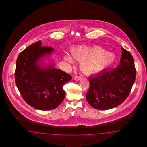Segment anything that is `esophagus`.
Returning <instances> with one entry per match:
<instances>
[{
	"label": "esophagus",
	"mask_w": 147,
	"mask_h": 147,
	"mask_svg": "<svg viewBox=\"0 0 147 147\" xmlns=\"http://www.w3.org/2000/svg\"><path fill=\"white\" fill-rule=\"evenodd\" d=\"M82 78H83V77H82V76H75V77H74V80H75L78 81V80H80Z\"/></svg>",
	"instance_id": "obj_1"
}]
</instances>
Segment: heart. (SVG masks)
I'll return each instance as SVG.
<instances>
[{"label": "heart", "mask_w": 147, "mask_h": 147, "mask_svg": "<svg viewBox=\"0 0 147 147\" xmlns=\"http://www.w3.org/2000/svg\"><path fill=\"white\" fill-rule=\"evenodd\" d=\"M70 53L74 58L81 61V68L87 73H96L104 70L115 60L113 54L98 46H78L71 49ZM64 58L70 63L73 62L72 58L68 54L64 56Z\"/></svg>", "instance_id": "1"}]
</instances>
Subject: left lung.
Returning <instances> with one entry per match:
<instances>
[{
  "mask_svg": "<svg viewBox=\"0 0 147 147\" xmlns=\"http://www.w3.org/2000/svg\"><path fill=\"white\" fill-rule=\"evenodd\" d=\"M120 64L115 69L104 70L89 78L88 102L98 110H108L121 104L129 95L136 79V70L132 55L121 47Z\"/></svg>",
  "mask_w": 147,
  "mask_h": 147,
  "instance_id": "8db88e82",
  "label": "left lung"
}]
</instances>
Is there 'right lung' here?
<instances>
[{
	"instance_id": "1",
	"label": "right lung",
	"mask_w": 147,
	"mask_h": 147,
	"mask_svg": "<svg viewBox=\"0 0 147 147\" xmlns=\"http://www.w3.org/2000/svg\"><path fill=\"white\" fill-rule=\"evenodd\" d=\"M53 48L41 46V41L30 45L17 58L15 80L21 96L31 106L41 110L57 107L63 101L65 92L63 85L71 76L50 65L43 68L39 60L53 51Z\"/></svg>"
}]
</instances>
